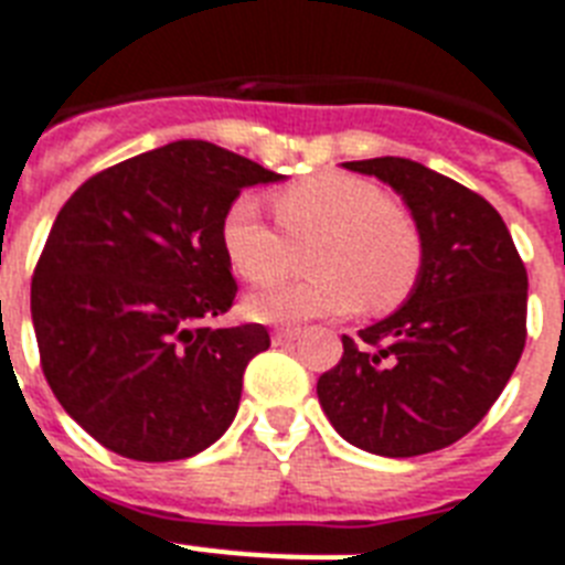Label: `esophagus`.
Listing matches in <instances>:
<instances>
[{
    "label": "esophagus",
    "instance_id": "esophagus-1",
    "mask_svg": "<svg viewBox=\"0 0 565 565\" xmlns=\"http://www.w3.org/2000/svg\"><path fill=\"white\" fill-rule=\"evenodd\" d=\"M301 337V330L298 328H278L273 330V342L275 345H284V342H296Z\"/></svg>",
    "mask_w": 565,
    "mask_h": 565
}]
</instances>
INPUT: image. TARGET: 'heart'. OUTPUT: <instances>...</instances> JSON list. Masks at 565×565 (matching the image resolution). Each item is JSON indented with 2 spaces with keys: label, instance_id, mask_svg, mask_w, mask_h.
<instances>
[{
  "label": "heart",
  "instance_id": "1",
  "mask_svg": "<svg viewBox=\"0 0 565 565\" xmlns=\"http://www.w3.org/2000/svg\"><path fill=\"white\" fill-rule=\"evenodd\" d=\"M275 232L252 196H237L220 220L228 267L249 284H273L296 269L298 281L252 292L246 313L260 322H305L365 307L388 313L415 290L424 237L415 217L386 191L354 173L324 171L273 194Z\"/></svg>",
  "mask_w": 565,
  "mask_h": 565
}]
</instances>
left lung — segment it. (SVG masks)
Instances as JSON below:
<instances>
[{
    "mask_svg": "<svg viewBox=\"0 0 565 565\" xmlns=\"http://www.w3.org/2000/svg\"><path fill=\"white\" fill-rule=\"evenodd\" d=\"M383 179L424 237L412 296L383 322L342 337L316 394L354 447L386 458L465 438L497 403L525 348L529 273L499 211L456 179L401 156L345 162Z\"/></svg>",
    "mask_w": 565,
    "mask_h": 565,
    "instance_id": "8db88e82",
    "label": "left lung"
}]
</instances>
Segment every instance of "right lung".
Returning <instances> with one entry per match:
<instances>
[{"label":"right lung","mask_w":565,"mask_h":565,"mask_svg":"<svg viewBox=\"0 0 565 565\" xmlns=\"http://www.w3.org/2000/svg\"><path fill=\"white\" fill-rule=\"evenodd\" d=\"M209 141H171L95 173L54 220L31 278L40 365L60 406L136 461L203 452L235 420L264 324L209 328L235 301L220 220L278 182Z\"/></svg>","instance_id":"add662e5"}]
</instances>
